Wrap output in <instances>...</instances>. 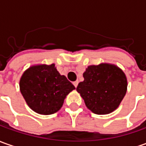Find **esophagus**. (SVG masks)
Listing matches in <instances>:
<instances>
[{"instance_id": "34e87169", "label": "esophagus", "mask_w": 146, "mask_h": 146, "mask_svg": "<svg viewBox=\"0 0 146 146\" xmlns=\"http://www.w3.org/2000/svg\"><path fill=\"white\" fill-rule=\"evenodd\" d=\"M73 85H74V86H75V87L77 88V85H78V81H74V82H73Z\"/></svg>"}]
</instances>
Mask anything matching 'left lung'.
<instances>
[{"mask_svg": "<svg viewBox=\"0 0 146 146\" xmlns=\"http://www.w3.org/2000/svg\"><path fill=\"white\" fill-rule=\"evenodd\" d=\"M77 91L94 113L109 114L120 106L127 91V78L117 65L102 63L90 65L83 73Z\"/></svg>", "mask_w": 146, "mask_h": 146, "instance_id": "8db88e82", "label": "left lung"}]
</instances>
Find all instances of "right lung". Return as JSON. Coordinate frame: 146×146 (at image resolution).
Masks as SVG:
<instances>
[{"mask_svg": "<svg viewBox=\"0 0 146 146\" xmlns=\"http://www.w3.org/2000/svg\"><path fill=\"white\" fill-rule=\"evenodd\" d=\"M75 87L54 64L30 66L20 79V90L29 107L36 113L50 115L60 110Z\"/></svg>", "mask_w": 146, "mask_h": 146, "instance_id": "1", "label": "right lung"}]
</instances>
